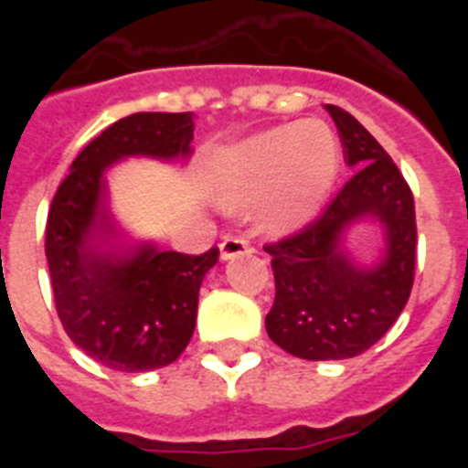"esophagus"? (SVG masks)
Wrapping results in <instances>:
<instances>
[{
  "label": "esophagus",
  "mask_w": 468,
  "mask_h": 468,
  "mask_svg": "<svg viewBox=\"0 0 468 468\" xmlns=\"http://www.w3.org/2000/svg\"><path fill=\"white\" fill-rule=\"evenodd\" d=\"M250 253V243L241 237H225L220 243V258L222 260H231L239 258V255Z\"/></svg>",
  "instance_id": "obj_1"
}]
</instances>
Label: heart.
Masks as SVG:
<instances>
[{"label":"heart","instance_id":"heart-1","mask_svg":"<svg viewBox=\"0 0 468 468\" xmlns=\"http://www.w3.org/2000/svg\"><path fill=\"white\" fill-rule=\"evenodd\" d=\"M340 168V144L328 123L309 119L264 131L210 161L208 187L225 210L262 204L274 234L307 225L324 206Z\"/></svg>","mask_w":468,"mask_h":468}]
</instances>
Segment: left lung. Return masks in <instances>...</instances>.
<instances>
[{"mask_svg":"<svg viewBox=\"0 0 468 468\" xmlns=\"http://www.w3.org/2000/svg\"><path fill=\"white\" fill-rule=\"evenodd\" d=\"M333 117L349 183L316 222L291 239L264 246L276 281L264 318L274 345L307 361L354 358L387 333L403 312L415 279V201L408 183L366 128L337 105ZM375 221L385 246L361 263L346 246L356 224Z\"/></svg>","mask_w":468,"mask_h":468,"instance_id":"obj_1","label":"left lung"}]
</instances>
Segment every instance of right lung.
<instances>
[{
    "label": "right lung",
    "mask_w": 468,
    "mask_h": 468,
    "mask_svg": "<svg viewBox=\"0 0 468 468\" xmlns=\"http://www.w3.org/2000/svg\"><path fill=\"white\" fill-rule=\"evenodd\" d=\"M192 140V112L119 119L72 161L48 210L47 260L60 324L84 354L119 373H147L183 354L218 248L183 255L131 237L112 215L107 171L131 156L185 164Z\"/></svg>",
    "instance_id": "add662e5"
}]
</instances>
